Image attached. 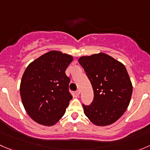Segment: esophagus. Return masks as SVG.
<instances>
[{
	"label": "esophagus",
	"mask_w": 150,
	"mask_h": 150,
	"mask_svg": "<svg viewBox=\"0 0 150 150\" xmlns=\"http://www.w3.org/2000/svg\"><path fill=\"white\" fill-rule=\"evenodd\" d=\"M75 93H76V95H77V96H79V95H80V90H79V89H78V90L76 91Z\"/></svg>",
	"instance_id": "34e87169"
}]
</instances>
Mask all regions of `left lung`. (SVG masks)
I'll use <instances>...</instances> for the list:
<instances>
[{
	"label": "left lung",
	"mask_w": 150,
	"mask_h": 150,
	"mask_svg": "<svg viewBox=\"0 0 150 150\" xmlns=\"http://www.w3.org/2000/svg\"><path fill=\"white\" fill-rule=\"evenodd\" d=\"M94 91L89 105H83L86 116L97 126H108L119 119L127 109L132 84L122 63L103 52L79 59Z\"/></svg>",
	"instance_id": "8db88e82"
}]
</instances>
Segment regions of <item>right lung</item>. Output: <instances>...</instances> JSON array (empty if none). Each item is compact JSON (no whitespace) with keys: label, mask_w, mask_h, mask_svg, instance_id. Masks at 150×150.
I'll return each instance as SVG.
<instances>
[{"label":"right lung","mask_w":150,"mask_h":150,"mask_svg":"<svg viewBox=\"0 0 150 150\" xmlns=\"http://www.w3.org/2000/svg\"><path fill=\"white\" fill-rule=\"evenodd\" d=\"M73 57L51 50L29 64L22 76L20 95L28 115L37 123L53 126L65 114L72 99L70 79L65 71Z\"/></svg>","instance_id":"add662e5"}]
</instances>
